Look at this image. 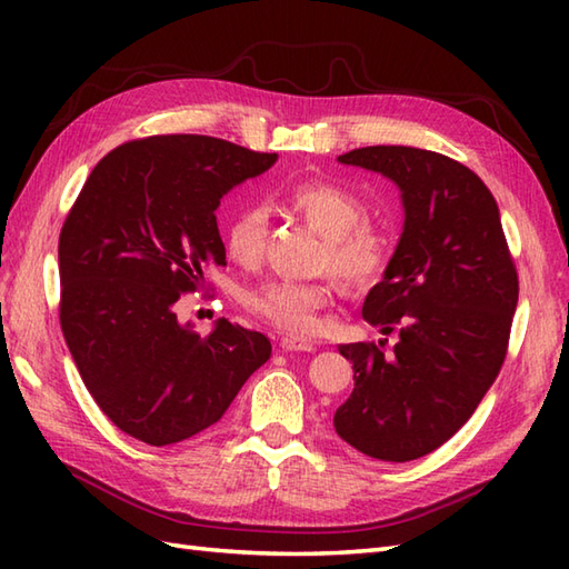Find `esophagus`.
<instances>
[{"mask_svg": "<svg viewBox=\"0 0 569 569\" xmlns=\"http://www.w3.org/2000/svg\"><path fill=\"white\" fill-rule=\"evenodd\" d=\"M281 347L286 352H312V349H316V345L310 340H303V337H296V335L281 337Z\"/></svg>", "mask_w": 569, "mask_h": 569, "instance_id": "obj_1", "label": "esophagus"}]
</instances>
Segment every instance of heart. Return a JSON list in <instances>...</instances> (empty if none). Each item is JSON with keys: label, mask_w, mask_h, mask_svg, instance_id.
Segmentation results:
<instances>
[{"label": "heart", "mask_w": 569, "mask_h": 569, "mask_svg": "<svg viewBox=\"0 0 569 569\" xmlns=\"http://www.w3.org/2000/svg\"><path fill=\"white\" fill-rule=\"evenodd\" d=\"M283 204L298 214L312 232L325 239L320 266L342 278L352 291H367L389 273L396 259V234L389 227L369 220L367 202L352 190L330 180H306L283 196ZM269 220L259 204H247L232 214L224 229L227 253L241 266L259 263L266 249ZM335 283L291 281L273 278L241 291L239 300L251 316H257L288 332H312L318 328V312L330 303Z\"/></svg>", "instance_id": "obj_1"}]
</instances>
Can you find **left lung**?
<instances>
[{"label":"left lung","mask_w":569,"mask_h":569,"mask_svg":"<svg viewBox=\"0 0 569 569\" xmlns=\"http://www.w3.org/2000/svg\"><path fill=\"white\" fill-rule=\"evenodd\" d=\"M340 163L377 171L401 188L403 234L361 316L383 340L340 345L355 391L337 408L335 430L361 455L410 462L465 426L509 349L518 273L497 200L481 178L442 153L367 147Z\"/></svg>","instance_id":"1"}]
</instances>
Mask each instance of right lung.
<instances>
[{"label":"right lung","mask_w":569,"mask_h":569,"mask_svg":"<svg viewBox=\"0 0 569 569\" xmlns=\"http://www.w3.org/2000/svg\"><path fill=\"white\" fill-rule=\"evenodd\" d=\"M232 141L163 134L127 141L92 168L58 239L60 330L94 403L147 445L214 426L271 357V342L220 318L208 337L173 303L224 266L214 210L276 163Z\"/></svg>","instance_id":"1"}]
</instances>
